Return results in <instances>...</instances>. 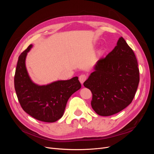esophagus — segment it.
<instances>
[{"instance_id": "34e87169", "label": "esophagus", "mask_w": 154, "mask_h": 154, "mask_svg": "<svg viewBox=\"0 0 154 154\" xmlns=\"http://www.w3.org/2000/svg\"><path fill=\"white\" fill-rule=\"evenodd\" d=\"M87 78V75H85V74L80 75L79 76V81H80V82L82 84L85 81Z\"/></svg>"}]
</instances>
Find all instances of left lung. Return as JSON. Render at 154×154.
<instances>
[{"mask_svg": "<svg viewBox=\"0 0 154 154\" xmlns=\"http://www.w3.org/2000/svg\"><path fill=\"white\" fill-rule=\"evenodd\" d=\"M94 69L84 83L92 92L94 110L99 116H109L127 107L134 97L140 77L135 55L122 37Z\"/></svg>", "mask_w": 154, "mask_h": 154, "instance_id": "left-lung-1", "label": "left lung"}]
</instances>
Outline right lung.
<instances>
[{"instance_id":"1","label":"right lung","mask_w":154,"mask_h":154,"mask_svg":"<svg viewBox=\"0 0 154 154\" xmlns=\"http://www.w3.org/2000/svg\"><path fill=\"white\" fill-rule=\"evenodd\" d=\"M32 45L19 57L14 77V87L23 110L34 119L54 122L63 115L70 97L81 88L78 77L39 85L32 82L26 66L27 53Z\"/></svg>"}]
</instances>
